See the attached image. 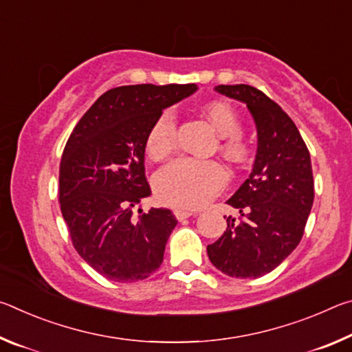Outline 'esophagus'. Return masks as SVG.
<instances>
[{
	"label": "esophagus",
	"instance_id": "1",
	"mask_svg": "<svg viewBox=\"0 0 352 352\" xmlns=\"http://www.w3.org/2000/svg\"><path fill=\"white\" fill-rule=\"evenodd\" d=\"M174 214H175V217H177V220H184V219H188V217H190V216H194V211H189V210H180V208H178V210H175L174 211Z\"/></svg>",
	"mask_w": 352,
	"mask_h": 352
}]
</instances>
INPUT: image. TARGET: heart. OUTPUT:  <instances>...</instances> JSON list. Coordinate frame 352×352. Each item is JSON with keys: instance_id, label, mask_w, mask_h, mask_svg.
Segmentation results:
<instances>
[{"instance_id": "b5f03b06", "label": "heart", "mask_w": 352, "mask_h": 352, "mask_svg": "<svg viewBox=\"0 0 352 352\" xmlns=\"http://www.w3.org/2000/svg\"><path fill=\"white\" fill-rule=\"evenodd\" d=\"M205 115L222 136L220 148L230 162L241 163L247 158L248 146L241 132V118L225 100H214L205 105ZM177 142V122L174 113L164 110L155 119L146 138V151L153 160L170 155ZM228 174L222 164L214 160L178 158L155 175V192L163 204L175 208L205 206L226 186Z\"/></svg>"}]
</instances>
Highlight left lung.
<instances>
[{"label": "left lung", "instance_id": "obj_1", "mask_svg": "<svg viewBox=\"0 0 352 352\" xmlns=\"http://www.w3.org/2000/svg\"><path fill=\"white\" fill-rule=\"evenodd\" d=\"M217 93L247 105L258 148L252 174L231 199L239 219L208 245L212 265L231 278H259L281 264L300 243L314 204L311 155L295 122L252 85H217Z\"/></svg>", "mask_w": 352, "mask_h": 352}]
</instances>
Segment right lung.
I'll return each instance as SVG.
<instances>
[{
  "mask_svg": "<svg viewBox=\"0 0 352 352\" xmlns=\"http://www.w3.org/2000/svg\"><path fill=\"white\" fill-rule=\"evenodd\" d=\"M199 90L126 85L104 93L77 122L62 155L58 199L80 258L116 283L146 279L162 265L177 219L168 208H133L152 194L146 138L164 109Z\"/></svg>",
  "mask_w": 352,
  "mask_h": 352,
  "instance_id": "right-lung-1",
  "label": "right lung"
}]
</instances>
